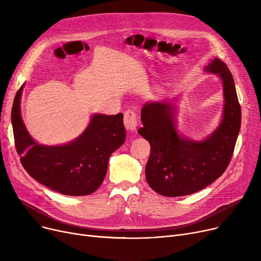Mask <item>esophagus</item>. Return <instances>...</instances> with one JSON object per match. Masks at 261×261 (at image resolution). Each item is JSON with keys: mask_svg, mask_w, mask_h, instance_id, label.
I'll list each match as a JSON object with an SVG mask.
<instances>
[{"mask_svg": "<svg viewBox=\"0 0 261 261\" xmlns=\"http://www.w3.org/2000/svg\"><path fill=\"white\" fill-rule=\"evenodd\" d=\"M123 123H125V127L128 131L134 132L136 130V127H138V117H136V114L131 110L123 114Z\"/></svg>", "mask_w": 261, "mask_h": 261, "instance_id": "esophagus-1", "label": "esophagus"}]
</instances>
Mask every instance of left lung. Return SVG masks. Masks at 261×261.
I'll use <instances>...</instances> for the list:
<instances>
[{
    "label": "left lung",
    "instance_id": "1",
    "mask_svg": "<svg viewBox=\"0 0 261 261\" xmlns=\"http://www.w3.org/2000/svg\"><path fill=\"white\" fill-rule=\"evenodd\" d=\"M204 71L222 81L224 106L217 129L201 141L179 133L176 98L147 102L141 111L139 133L151 147L145 174L149 186L165 197L195 194L216 181L227 168L241 125L235 82L226 64L214 58Z\"/></svg>",
    "mask_w": 261,
    "mask_h": 261
}]
</instances>
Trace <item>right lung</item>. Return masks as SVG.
Listing matches in <instances>:
<instances>
[{"label": "right lung", "instance_id": "obj_1", "mask_svg": "<svg viewBox=\"0 0 261 261\" xmlns=\"http://www.w3.org/2000/svg\"><path fill=\"white\" fill-rule=\"evenodd\" d=\"M24 84L11 110L15 145L24 169L42 185L66 196H88L101 185L109 158L126 140L122 113L93 114L86 130L67 144L47 146L36 142L21 115Z\"/></svg>", "mask_w": 261, "mask_h": 261}]
</instances>
